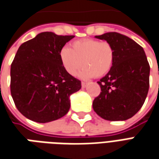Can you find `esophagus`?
I'll return each instance as SVG.
<instances>
[{"label": "esophagus", "mask_w": 159, "mask_h": 159, "mask_svg": "<svg viewBox=\"0 0 159 159\" xmlns=\"http://www.w3.org/2000/svg\"><path fill=\"white\" fill-rule=\"evenodd\" d=\"M87 85H88V83H82V87H83V89H85L86 87H87Z\"/></svg>", "instance_id": "34e87169"}]
</instances>
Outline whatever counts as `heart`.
I'll return each mask as SVG.
<instances>
[{"mask_svg": "<svg viewBox=\"0 0 159 159\" xmlns=\"http://www.w3.org/2000/svg\"><path fill=\"white\" fill-rule=\"evenodd\" d=\"M60 59L66 71L75 76L83 66L79 73L82 79L100 77L111 70L115 61V50L106 41L83 39L74 42L71 49L67 46L60 51Z\"/></svg>", "mask_w": 159, "mask_h": 159, "instance_id": "b5f03b06", "label": "heart"}]
</instances>
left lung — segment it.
Here are the masks:
<instances>
[{"mask_svg":"<svg viewBox=\"0 0 159 159\" xmlns=\"http://www.w3.org/2000/svg\"><path fill=\"white\" fill-rule=\"evenodd\" d=\"M95 38L112 45L115 61L98 82L101 93L93 102V110L106 120H126L139 111L148 93L150 66L145 51L133 39L116 32Z\"/></svg>","mask_w":159,"mask_h":159,"instance_id":"obj_1","label":"left lung"}]
</instances>
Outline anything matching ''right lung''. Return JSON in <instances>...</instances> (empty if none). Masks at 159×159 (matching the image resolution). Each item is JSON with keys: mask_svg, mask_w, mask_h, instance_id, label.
Segmentation results:
<instances>
[{"mask_svg": "<svg viewBox=\"0 0 159 159\" xmlns=\"http://www.w3.org/2000/svg\"><path fill=\"white\" fill-rule=\"evenodd\" d=\"M73 38L43 32L18 48L11 66V94L26 118L47 123L69 111L70 96L82 84L66 71L60 51Z\"/></svg>", "mask_w": 159, "mask_h": 159, "instance_id": "obj_1", "label": "right lung"}]
</instances>
